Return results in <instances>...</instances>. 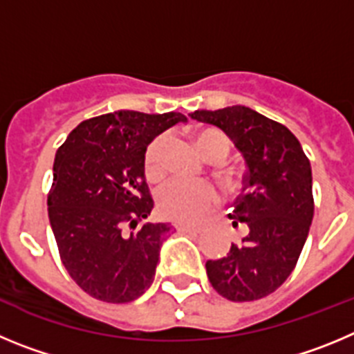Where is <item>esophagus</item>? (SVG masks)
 Wrapping results in <instances>:
<instances>
[{"mask_svg": "<svg viewBox=\"0 0 354 354\" xmlns=\"http://www.w3.org/2000/svg\"><path fill=\"white\" fill-rule=\"evenodd\" d=\"M178 231L190 232V234H199V232H203V227H196V225H178Z\"/></svg>", "mask_w": 354, "mask_h": 354, "instance_id": "1", "label": "esophagus"}]
</instances>
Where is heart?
<instances>
[{
    "instance_id": "1",
    "label": "heart",
    "mask_w": 354,
    "mask_h": 354,
    "mask_svg": "<svg viewBox=\"0 0 354 354\" xmlns=\"http://www.w3.org/2000/svg\"><path fill=\"white\" fill-rule=\"evenodd\" d=\"M196 146L201 155L209 162H222L231 151V141L224 132L216 129L201 130L196 136ZM165 138L149 142L145 153V174L149 181L160 180L164 174ZM231 181V174H225ZM158 209L167 221L180 224H196L212 212L218 203V190L208 181L189 183L173 180L165 183L157 194Z\"/></svg>"
}]
</instances>
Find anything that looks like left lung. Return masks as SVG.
Here are the masks:
<instances>
[{
	"label": "left lung",
	"instance_id": "obj_1",
	"mask_svg": "<svg viewBox=\"0 0 354 354\" xmlns=\"http://www.w3.org/2000/svg\"><path fill=\"white\" fill-rule=\"evenodd\" d=\"M190 118L227 133L247 162L243 192L229 215L247 225L240 245L206 261L213 289L231 301H254L284 284L301 254L312 216V169L300 141L282 123L245 106L196 111Z\"/></svg>",
	"mask_w": 354,
	"mask_h": 354
}]
</instances>
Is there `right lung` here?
Segmentation results:
<instances>
[{
	"label": "right lung",
	"mask_w": 354,
	"mask_h": 354,
	"mask_svg": "<svg viewBox=\"0 0 354 354\" xmlns=\"http://www.w3.org/2000/svg\"><path fill=\"white\" fill-rule=\"evenodd\" d=\"M187 122L181 113L116 111L79 123L56 151L47 194L59 259L75 284L107 304L151 286L169 224H142L153 209L146 146Z\"/></svg>",
	"instance_id": "obj_1"
}]
</instances>
